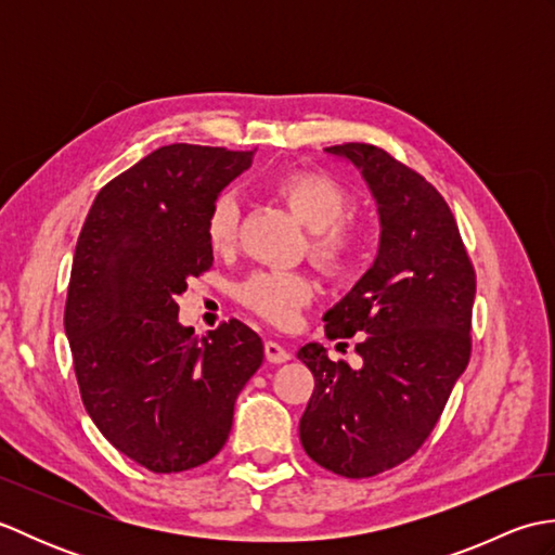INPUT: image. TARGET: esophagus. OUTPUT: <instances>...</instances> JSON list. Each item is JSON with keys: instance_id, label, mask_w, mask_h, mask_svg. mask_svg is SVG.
Instances as JSON below:
<instances>
[{"instance_id": "1", "label": "esophagus", "mask_w": 555, "mask_h": 555, "mask_svg": "<svg viewBox=\"0 0 555 555\" xmlns=\"http://www.w3.org/2000/svg\"><path fill=\"white\" fill-rule=\"evenodd\" d=\"M264 356L269 362L281 364V362H288L291 360V352L279 344V340H267L264 344Z\"/></svg>"}]
</instances>
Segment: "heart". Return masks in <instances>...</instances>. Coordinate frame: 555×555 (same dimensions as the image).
I'll return each instance as SVG.
<instances>
[{
	"label": "heart",
	"mask_w": 555,
	"mask_h": 555,
	"mask_svg": "<svg viewBox=\"0 0 555 555\" xmlns=\"http://www.w3.org/2000/svg\"><path fill=\"white\" fill-rule=\"evenodd\" d=\"M271 191L310 233V255L322 269L344 274L362 253L364 233L358 221L346 219L350 197L346 188L320 171H293L271 183ZM238 231V203L231 193L209 207L205 233L215 253L229 250ZM241 300L264 320L291 324L314 296V284L300 271H257L238 291Z\"/></svg>",
	"instance_id": "1"
}]
</instances>
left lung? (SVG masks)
Listing matches in <instances>:
<instances>
[{"label": "left lung", "mask_w": 555, "mask_h": 555, "mask_svg": "<svg viewBox=\"0 0 555 555\" xmlns=\"http://www.w3.org/2000/svg\"><path fill=\"white\" fill-rule=\"evenodd\" d=\"M326 152L362 173L382 235L374 264L324 314L326 338H360L362 367L332 362L320 344L298 350L314 376L300 441L317 465L362 479L403 463L439 422L469 362L477 281L431 183L374 145Z\"/></svg>", "instance_id": "1"}]
</instances>
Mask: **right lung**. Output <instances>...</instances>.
I'll list each match as a JSON object with an SVG mask.
<instances>
[{
  "mask_svg": "<svg viewBox=\"0 0 555 555\" xmlns=\"http://www.w3.org/2000/svg\"><path fill=\"white\" fill-rule=\"evenodd\" d=\"M253 152L176 143L116 176L76 243L64 328L82 405L150 473H183L227 443L264 346L238 320L195 336L176 296L215 262L209 207Z\"/></svg>",
  "mask_w": 555,
  "mask_h": 555,
  "instance_id": "obj_1",
  "label": "right lung"
}]
</instances>
